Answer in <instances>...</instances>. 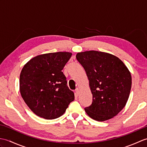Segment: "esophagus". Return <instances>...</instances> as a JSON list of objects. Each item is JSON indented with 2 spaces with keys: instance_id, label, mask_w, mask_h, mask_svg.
Returning <instances> with one entry per match:
<instances>
[{
  "instance_id": "esophagus-1",
  "label": "esophagus",
  "mask_w": 147,
  "mask_h": 147,
  "mask_svg": "<svg viewBox=\"0 0 147 147\" xmlns=\"http://www.w3.org/2000/svg\"><path fill=\"white\" fill-rule=\"evenodd\" d=\"M75 94L76 96H78L80 94V89L79 88H76L75 90Z\"/></svg>"
}]
</instances>
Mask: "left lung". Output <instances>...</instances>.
<instances>
[{
  "instance_id": "8db88e82",
  "label": "left lung",
  "mask_w": 147,
  "mask_h": 147,
  "mask_svg": "<svg viewBox=\"0 0 147 147\" xmlns=\"http://www.w3.org/2000/svg\"><path fill=\"white\" fill-rule=\"evenodd\" d=\"M77 60L89 80L92 104L85 108L89 117L97 121L110 119L126 104L131 88V75L120 59L107 52H78Z\"/></svg>"
}]
</instances>
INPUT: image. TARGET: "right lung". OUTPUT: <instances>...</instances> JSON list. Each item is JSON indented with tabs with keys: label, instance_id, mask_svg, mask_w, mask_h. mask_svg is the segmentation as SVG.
Wrapping results in <instances>:
<instances>
[{
	"label": "right lung",
	"instance_id": "obj_1",
	"mask_svg": "<svg viewBox=\"0 0 147 147\" xmlns=\"http://www.w3.org/2000/svg\"><path fill=\"white\" fill-rule=\"evenodd\" d=\"M72 53L58 52L36 56L24 65L20 77L22 98L31 111L45 119L64 114L74 99L62 70Z\"/></svg>",
	"mask_w": 147,
	"mask_h": 147
}]
</instances>
